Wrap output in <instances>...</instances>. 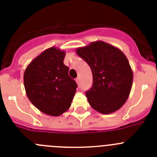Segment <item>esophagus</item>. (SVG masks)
I'll return each mask as SVG.
<instances>
[{"mask_svg": "<svg viewBox=\"0 0 157 157\" xmlns=\"http://www.w3.org/2000/svg\"><path fill=\"white\" fill-rule=\"evenodd\" d=\"M75 81H76V82L78 83V85H79V84H80V78H77L75 79Z\"/></svg>", "mask_w": 157, "mask_h": 157, "instance_id": "1", "label": "esophagus"}]
</instances>
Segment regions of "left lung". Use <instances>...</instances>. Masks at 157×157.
I'll list each match as a JSON object with an SVG mask.
<instances>
[{"instance_id": "8db88e82", "label": "left lung", "mask_w": 157, "mask_h": 157, "mask_svg": "<svg viewBox=\"0 0 157 157\" xmlns=\"http://www.w3.org/2000/svg\"><path fill=\"white\" fill-rule=\"evenodd\" d=\"M76 52L90 67L93 85L86 96L93 109L102 114L120 109L130 95L133 72L128 59L119 48L95 41Z\"/></svg>"}]
</instances>
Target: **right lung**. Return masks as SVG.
Listing matches in <instances>:
<instances>
[{
    "mask_svg": "<svg viewBox=\"0 0 157 157\" xmlns=\"http://www.w3.org/2000/svg\"><path fill=\"white\" fill-rule=\"evenodd\" d=\"M64 51L51 47L30 62L23 82L27 98L45 114L58 116L70 108L78 87L63 63Z\"/></svg>",
    "mask_w": 157,
    "mask_h": 157,
    "instance_id": "right-lung-1",
    "label": "right lung"
}]
</instances>
